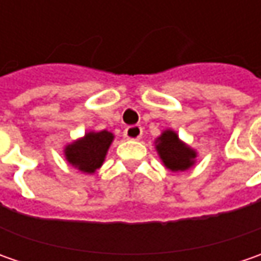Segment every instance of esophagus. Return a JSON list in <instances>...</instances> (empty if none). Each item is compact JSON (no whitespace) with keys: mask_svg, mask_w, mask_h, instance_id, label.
Wrapping results in <instances>:
<instances>
[{"mask_svg":"<svg viewBox=\"0 0 261 261\" xmlns=\"http://www.w3.org/2000/svg\"><path fill=\"white\" fill-rule=\"evenodd\" d=\"M123 135H125L126 139L138 141V139H141V136H142V127L138 125L127 126L125 129V132H123Z\"/></svg>","mask_w":261,"mask_h":261,"instance_id":"34e87169","label":"esophagus"}]
</instances>
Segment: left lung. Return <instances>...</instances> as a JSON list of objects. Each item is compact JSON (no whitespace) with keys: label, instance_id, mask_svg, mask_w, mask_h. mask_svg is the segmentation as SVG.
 I'll return each mask as SVG.
<instances>
[{"label":"left lung","instance_id":"obj_1","mask_svg":"<svg viewBox=\"0 0 261 261\" xmlns=\"http://www.w3.org/2000/svg\"><path fill=\"white\" fill-rule=\"evenodd\" d=\"M155 148L164 166L171 171H185L195 164L196 151L180 141L171 129H167L156 138Z\"/></svg>","mask_w":261,"mask_h":261}]
</instances>
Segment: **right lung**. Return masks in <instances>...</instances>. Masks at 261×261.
<instances>
[{
	"mask_svg": "<svg viewBox=\"0 0 261 261\" xmlns=\"http://www.w3.org/2000/svg\"><path fill=\"white\" fill-rule=\"evenodd\" d=\"M115 139V135L109 130L88 132L83 138L65 146L66 161L78 168L80 171L93 174L97 168L103 166L106 154Z\"/></svg>",
	"mask_w": 261,
	"mask_h": 261,
	"instance_id": "add662e5",
	"label": "right lung"
}]
</instances>
